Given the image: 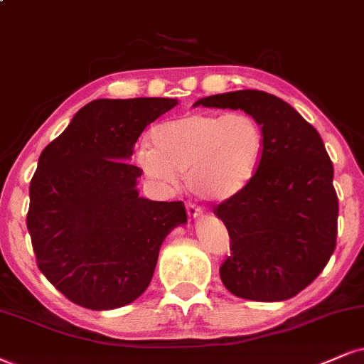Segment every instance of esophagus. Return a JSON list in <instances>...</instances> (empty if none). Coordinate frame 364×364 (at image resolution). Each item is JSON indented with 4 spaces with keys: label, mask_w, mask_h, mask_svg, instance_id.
<instances>
[{
    "label": "esophagus",
    "mask_w": 364,
    "mask_h": 364,
    "mask_svg": "<svg viewBox=\"0 0 364 364\" xmlns=\"http://www.w3.org/2000/svg\"><path fill=\"white\" fill-rule=\"evenodd\" d=\"M187 214H189L191 218H199L200 214H203V210H200V208H197L196 204H187Z\"/></svg>",
    "instance_id": "obj_1"
}]
</instances>
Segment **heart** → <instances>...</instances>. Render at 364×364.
<instances>
[{
  "mask_svg": "<svg viewBox=\"0 0 364 364\" xmlns=\"http://www.w3.org/2000/svg\"><path fill=\"white\" fill-rule=\"evenodd\" d=\"M264 148L263 127L248 113H191L156 124L150 148L136 164L151 181L173 186L183 172L192 194L223 203L240 194L257 173Z\"/></svg>",
  "mask_w": 364,
  "mask_h": 364,
  "instance_id": "heart-1",
  "label": "heart"
}]
</instances>
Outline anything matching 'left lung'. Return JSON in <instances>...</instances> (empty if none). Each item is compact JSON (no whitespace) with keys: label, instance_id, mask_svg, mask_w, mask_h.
Masks as SVG:
<instances>
[{"label":"left lung","instance_id":"1","mask_svg":"<svg viewBox=\"0 0 364 364\" xmlns=\"http://www.w3.org/2000/svg\"><path fill=\"white\" fill-rule=\"evenodd\" d=\"M194 106L243 109L264 132L255 177L214 208L231 240L219 268L224 287L257 302L294 297L319 277L336 248L339 203L321 134L289 102L255 89L203 97Z\"/></svg>","mask_w":364,"mask_h":364}]
</instances>
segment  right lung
I'll use <instances>...</instances> for the list:
<instances>
[{"label": "right lung", "mask_w": 364, "mask_h": 364, "mask_svg": "<svg viewBox=\"0 0 364 364\" xmlns=\"http://www.w3.org/2000/svg\"><path fill=\"white\" fill-rule=\"evenodd\" d=\"M168 97L96 100L40 154L26 214L37 267L70 302L109 311L136 300L160 246L187 221L182 200L140 197L129 164L148 124L177 106Z\"/></svg>", "instance_id": "add662e5"}]
</instances>
